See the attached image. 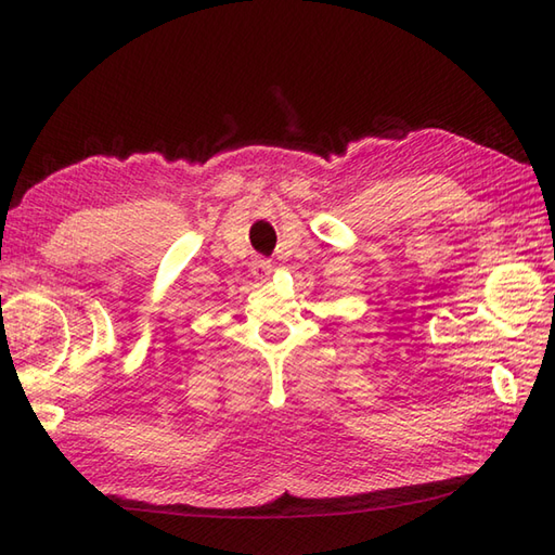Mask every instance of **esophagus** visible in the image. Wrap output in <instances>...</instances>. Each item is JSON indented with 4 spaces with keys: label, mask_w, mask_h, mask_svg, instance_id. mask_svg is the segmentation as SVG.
Segmentation results:
<instances>
[{
    "label": "esophagus",
    "mask_w": 555,
    "mask_h": 555,
    "mask_svg": "<svg viewBox=\"0 0 555 555\" xmlns=\"http://www.w3.org/2000/svg\"><path fill=\"white\" fill-rule=\"evenodd\" d=\"M250 272L255 279H264L272 274V262L264 260V258H255L253 264H250Z\"/></svg>",
    "instance_id": "esophagus-1"
}]
</instances>
